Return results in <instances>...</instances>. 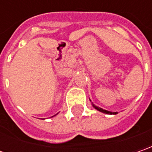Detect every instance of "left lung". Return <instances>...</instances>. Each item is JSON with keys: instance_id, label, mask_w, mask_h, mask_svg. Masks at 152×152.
Returning a JSON list of instances; mask_svg holds the SVG:
<instances>
[{"instance_id": "8db88e82", "label": "left lung", "mask_w": 152, "mask_h": 152, "mask_svg": "<svg viewBox=\"0 0 152 152\" xmlns=\"http://www.w3.org/2000/svg\"><path fill=\"white\" fill-rule=\"evenodd\" d=\"M90 101H91V99H90ZM91 104H92L93 107L95 108V109H96L97 111H99V112H102V113H103L110 114V115H113V114L115 115V114L118 113V112H110V111H107V110H105V109H102V108L99 107H97V106H96V105H94V104H93V102H91Z\"/></svg>"}]
</instances>
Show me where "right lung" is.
I'll use <instances>...</instances> for the list:
<instances>
[{
  "label": "right lung",
  "mask_w": 152,
  "mask_h": 152,
  "mask_svg": "<svg viewBox=\"0 0 152 152\" xmlns=\"http://www.w3.org/2000/svg\"><path fill=\"white\" fill-rule=\"evenodd\" d=\"M56 115H57V113L56 114ZM56 115H54V116H56ZM54 116H52V117H50V118H53V117H54Z\"/></svg>",
  "instance_id": "obj_1"
}]
</instances>
